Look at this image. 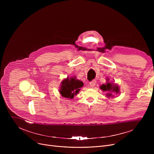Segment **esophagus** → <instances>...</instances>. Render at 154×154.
I'll use <instances>...</instances> for the list:
<instances>
[{
    "instance_id": "34e87169",
    "label": "esophagus",
    "mask_w": 154,
    "mask_h": 154,
    "mask_svg": "<svg viewBox=\"0 0 154 154\" xmlns=\"http://www.w3.org/2000/svg\"><path fill=\"white\" fill-rule=\"evenodd\" d=\"M89 84H90L91 87H94L95 85V84H96V80H93L92 81H91V82L89 83Z\"/></svg>"
}]
</instances>
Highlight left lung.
I'll return each instance as SVG.
<instances>
[{"label": "left lung", "mask_w": 154, "mask_h": 154, "mask_svg": "<svg viewBox=\"0 0 154 154\" xmlns=\"http://www.w3.org/2000/svg\"><path fill=\"white\" fill-rule=\"evenodd\" d=\"M100 88L103 91H107V92H116V93H119V87L116 85H114V84H112L110 82H109L108 81L107 82L106 84H103L100 87ZM112 94H109L107 93V95L109 97H111Z\"/></svg>", "instance_id": "1"}]
</instances>
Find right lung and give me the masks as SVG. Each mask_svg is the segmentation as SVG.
<instances>
[{"label":"right lung","mask_w":154,"mask_h":154,"mask_svg":"<svg viewBox=\"0 0 154 154\" xmlns=\"http://www.w3.org/2000/svg\"><path fill=\"white\" fill-rule=\"evenodd\" d=\"M84 83L76 77H67L62 80L61 87L59 91L60 94L63 97L67 99H73L74 95H77L80 91V88L82 87Z\"/></svg>","instance_id":"right-lung-1"}]
</instances>
